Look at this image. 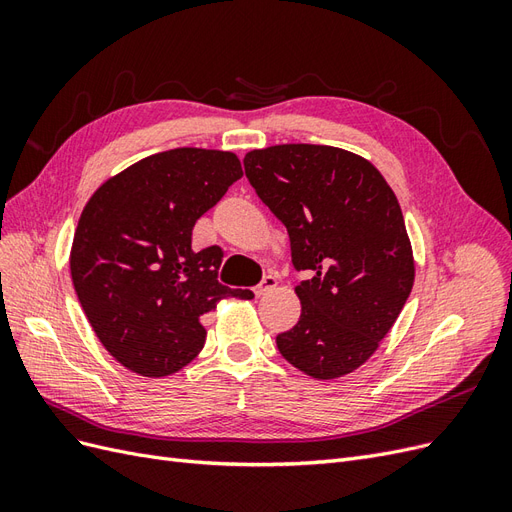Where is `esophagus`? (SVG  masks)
<instances>
[{
	"label": "esophagus",
	"instance_id": "esophagus-1",
	"mask_svg": "<svg viewBox=\"0 0 512 512\" xmlns=\"http://www.w3.org/2000/svg\"><path fill=\"white\" fill-rule=\"evenodd\" d=\"M275 286H277L275 275H265V277H262V282L258 286H254V294H256V297H262V294L271 292Z\"/></svg>",
	"mask_w": 512,
	"mask_h": 512
}]
</instances>
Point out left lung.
<instances>
[{
  "instance_id": "obj_1",
  "label": "left lung",
  "mask_w": 512,
  "mask_h": 512,
  "mask_svg": "<svg viewBox=\"0 0 512 512\" xmlns=\"http://www.w3.org/2000/svg\"><path fill=\"white\" fill-rule=\"evenodd\" d=\"M245 177L290 237L301 318L275 337L303 374L346 376L376 352L414 284L412 245L378 168L329 145H275L243 158Z\"/></svg>"
}]
</instances>
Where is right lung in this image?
<instances>
[{"instance_id":"obj_1","label":"right lung","mask_w":512,"mask_h":512,"mask_svg":"<svg viewBox=\"0 0 512 512\" xmlns=\"http://www.w3.org/2000/svg\"><path fill=\"white\" fill-rule=\"evenodd\" d=\"M243 177L230 151L179 147L132 164L85 205L70 271L102 346L134 374H175L203 350L200 318L250 290L218 282L220 245L192 250V228Z\"/></svg>"}]
</instances>
